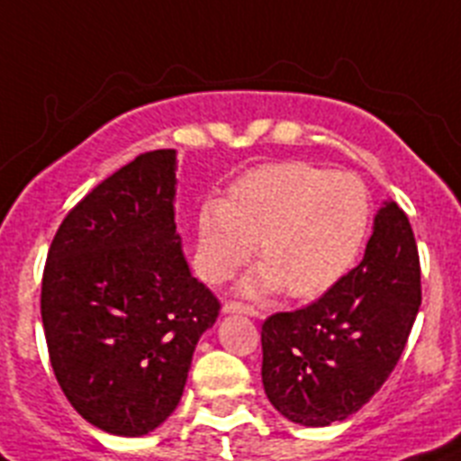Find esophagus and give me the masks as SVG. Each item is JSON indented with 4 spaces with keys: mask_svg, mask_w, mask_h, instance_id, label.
<instances>
[{
    "mask_svg": "<svg viewBox=\"0 0 461 461\" xmlns=\"http://www.w3.org/2000/svg\"><path fill=\"white\" fill-rule=\"evenodd\" d=\"M222 312L231 314V312H239V314H248V317H259V310H255L252 305H246V303H236L230 301L222 305Z\"/></svg>",
    "mask_w": 461,
    "mask_h": 461,
    "instance_id": "esophagus-1",
    "label": "esophagus"
}]
</instances>
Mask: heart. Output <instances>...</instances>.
Returning a JSON list of instances; mask_svg holds the SVG:
<instances>
[{
	"label": "heart",
	"mask_w": 461,
	"mask_h": 461,
	"mask_svg": "<svg viewBox=\"0 0 461 461\" xmlns=\"http://www.w3.org/2000/svg\"><path fill=\"white\" fill-rule=\"evenodd\" d=\"M370 221V190L356 174L303 160L264 165L236 179L225 200L202 206V276L231 277L259 240L264 264L243 280V294L268 296L285 287L298 301L317 298L354 267Z\"/></svg>",
	"instance_id": "1"
}]
</instances>
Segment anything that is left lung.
<instances>
[{
  "mask_svg": "<svg viewBox=\"0 0 461 461\" xmlns=\"http://www.w3.org/2000/svg\"><path fill=\"white\" fill-rule=\"evenodd\" d=\"M420 308V261L404 211L384 202L365 257L312 305L261 326V381L287 420L326 427L356 413L395 370Z\"/></svg>",
  "mask_w": 461,
  "mask_h": 461,
  "instance_id": "1",
  "label": "left lung"
}]
</instances>
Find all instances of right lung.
I'll use <instances>...</instances> for the list:
<instances>
[{
    "label": "right lung",
    "mask_w": 461,
    "mask_h": 461,
    "mask_svg": "<svg viewBox=\"0 0 461 461\" xmlns=\"http://www.w3.org/2000/svg\"><path fill=\"white\" fill-rule=\"evenodd\" d=\"M174 194L176 151L142 153L68 211L45 261L52 370L73 409L117 437L167 420L221 310L190 273Z\"/></svg>",
    "instance_id": "add662e5"
}]
</instances>
